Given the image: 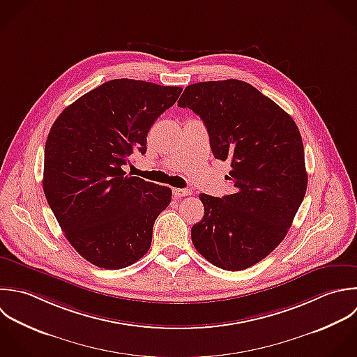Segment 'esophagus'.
I'll return each instance as SVG.
<instances>
[{"mask_svg":"<svg viewBox=\"0 0 357 357\" xmlns=\"http://www.w3.org/2000/svg\"><path fill=\"white\" fill-rule=\"evenodd\" d=\"M172 195H174L176 199H181V197H183V196L192 195V190H190V189H178V188H175V189H172Z\"/></svg>","mask_w":357,"mask_h":357,"instance_id":"1","label":"esophagus"}]
</instances>
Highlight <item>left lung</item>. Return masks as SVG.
Returning <instances> with one entry per match:
<instances>
[{
    "instance_id": "left-lung-1",
    "label": "left lung",
    "mask_w": 357,
    "mask_h": 357,
    "mask_svg": "<svg viewBox=\"0 0 357 357\" xmlns=\"http://www.w3.org/2000/svg\"><path fill=\"white\" fill-rule=\"evenodd\" d=\"M178 105L203 119L214 157L232 167V195H200L204 215L192 242L215 267L246 270L284 241L306 195L301 132L278 104L236 79L190 84Z\"/></svg>"
}]
</instances>
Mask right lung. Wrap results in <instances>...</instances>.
<instances>
[{
    "label": "right lung",
    "mask_w": 357,
    "mask_h": 357,
    "mask_svg": "<svg viewBox=\"0 0 357 357\" xmlns=\"http://www.w3.org/2000/svg\"><path fill=\"white\" fill-rule=\"evenodd\" d=\"M181 93L176 86L114 79L68 105L51 126L44 195L65 238L89 263L119 270L149 252L172 190L129 176L122 165L135 150L146 153L147 132Z\"/></svg>",
    "instance_id": "right-lung-1"
}]
</instances>
